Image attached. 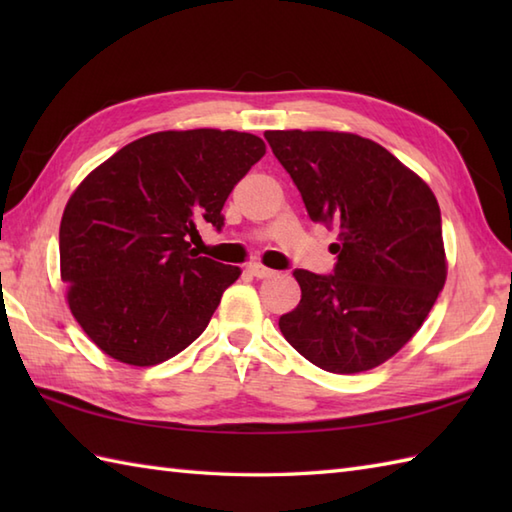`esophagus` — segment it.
Here are the masks:
<instances>
[{
  "label": "esophagus",
  "instance_id": "34e87169",
  "mask_svg": "<svg viewBox=\"0 0 512 512\" xmlns=\"http://www.w3.org/2000/svg\"><path fill=\"white\" fill-rule=\"evenodd\" d=\"M248 273L257 279H270L275 275L273 268H266L262 264H248Z\"/></svg>",
  "mask_w": 512,
  "mask_h": 512
}]
</instances>
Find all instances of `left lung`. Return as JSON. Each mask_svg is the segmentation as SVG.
Returning a JSON list of instances; mask_svg holds the SVG:
<instances>
[{"label":"left lung","mask_w":512,"mask_h":512,"mask_svg":"<svg viewBox=\"0 0 512 512\" xmlns=\"http://www.w3.org/2000/svg\"><path fill=\"white\" fill-rule=\"evenodd\" d=\"M312 222L339 228L334 270L295 268L299 306L279 330L310 363L356 374L394 356L447 279L436 195L374 140L339 132H266Z\"/></svg>","instance_id":"1"}]
</instances>
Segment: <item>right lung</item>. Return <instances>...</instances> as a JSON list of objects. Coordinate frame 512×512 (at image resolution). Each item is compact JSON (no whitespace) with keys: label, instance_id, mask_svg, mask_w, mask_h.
Masks as SVG:
<instances>
[{"label":"right lung","instance_id":"obj_1","mask_svg":"<svg viewBox=\"0 0 512 512\" xmlns=\"http://www.w3.org/2000/svg\"><path fill=\"white\" fill-rule=\"evenodd\" d=\"M266 154L244 132H158L105 160L65 206L61 279L83 332L127 365H158L209 325L237 266L200 257L189 237L222 231L224 202Z\"/></svg>","mask_w":512,"mask_h":512}]
</instances>
